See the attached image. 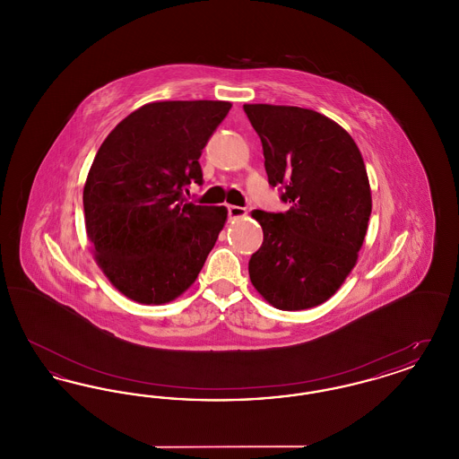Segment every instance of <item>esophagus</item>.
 <instances>
[{
  "label": "esophagus",
  "mask_w": 459,
  "mask_h": 459,
  "mask_svg": "<svg viewBox=\"0 0 459 459\" xmlns=\"http://www.w3.org/2000/svg\"><path fill=\"white\" fill-rule=\"evenodd\" d=\"M227 212H229V217H230V219H239V217H244V215L247 213L246 208L236 206V204H229V206H227Z\"/></svg>",
  "instance_id": "esophagus-1"
}]
</instances>
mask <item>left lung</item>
Here are the masks:
<instances>
[{
	"mask_svg": "<svg viewBox=\"0 0 459 459\" xmlns=\"http://www.w3.org/2000/svg\"><path fill=\"white\" fill-rule=\"evenodd\" d=\"M262 139L268 184L287 212H253L262 247L249 279L270 305L296 311L322 305L358 260L371 213L368 175L348 132L299 107L244 105Z\"/></svg>",
	"mask_w": 459,
	"mask_h": 459,
	"instance_id": "obj_1",
	"label": "left lung"
}]
</instances>
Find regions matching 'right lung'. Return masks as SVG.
Instances as JSON below:
<instances>
[{"label": "right lung", "instance_id": "1", "mask_svg": "<svg viewBox=\"0 0 459 459\" xmlns=\"http://www.w3.org/2000/svg\"><path fill=\"white\" fill-rule=\"evenodd\" d=\"M227 101H160L124 118L98 150L84 186L96 262L122 294L163 305L197 279L227 220L225 206L187 203L199 156Z\"/></svg>", "mask_w": 459, "mask_h": 459}]
</instances>
